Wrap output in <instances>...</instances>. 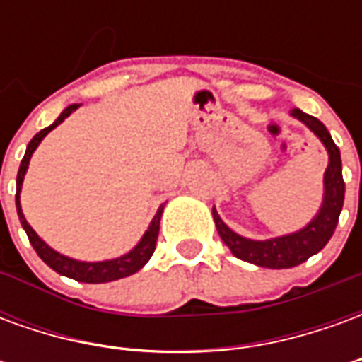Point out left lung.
<instances>
[{
    "instance_id": "1",
    "label": "left lung",
    "mask_w": 362,
    "mask_h": 362,
    "mask_svg": "<svg viewBox=\"0 0 362 362\" xmlns=\"http://www.w3.org/2000/svg\"><path fill=\"white\" fill-rule=\"evenodd\" d=\"M291 114L310 127L312 132L320 137V141L326 145L327 153H329V165H327L326 174H324V188H326L324 204H322L318 215L312 219L310 225L295 233V235L279 236L273 240H248V238L233 233L221 221L219 213L213 209L215 227L219 230L223 243L228 246V250L233 252L236 258L256 264L259 267H269V269L295 267L306 262L314 254H318L334 235L343 207V197H345L341 155H339V149H337V145L332 139L326 126L318 118H314L310 114H304L298 108H295Z\"/></svg>"
}]
</instances>
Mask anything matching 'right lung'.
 <instances>
[{
  "label": "right lung",
  "instance_id": "1",
  "mask_svg": "<svg viewBox=\"0 0 362 362\" xmlns=\"http://www.w3.org/2000/svg\"><path fill=\"white\" fill-rule=\"evenodd\" d=\"M77 106L79 104H71V106H67L66 110L59 114V118L52 124V126L44 127L40 129L38 134L30 139L27 147V153H25V157L21 160L19 166V173H17V194H15V202H17V213H19V219L21 225L25 228V233H27L28 240L33 244V248L36 250V254L40 256L46 266H50L54 272H58L59 275H66V277H71L75 281H81V283H108V281H116L122 279V277H127V275H132V273L139 272L147 262L153 256V252H155V246H157V238H158V228H160V215H163V209H165V205H160L158 207L157 215H155V219L151 221L149 230L145 233V236L141 238V243L135 246L134 250L126 254V256H122V258L110 259V262H96V264H87V262H77V259L66 258V256H62L58 252H54L50 246H46V244L38 238L35 230L30 228V225L25 219V215L21 211V204H19V192L21 186H23V178H25V173H27L28 168V160H30V155L35 153V149L38 147V143L42 141V137L50 129L62 124L64 119L71 114L74 110H77Z\"/></svg>",
  "mask_w": 362,
  "mask_h": 362
}]
</instances>
